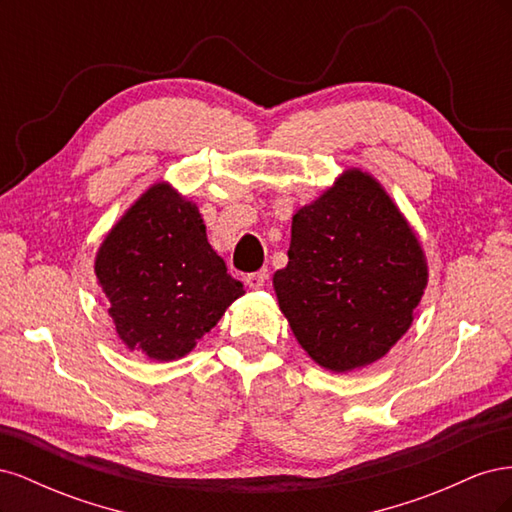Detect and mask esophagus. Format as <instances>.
<instances>
[{"instance_id":"34e87169","label":"esophagus","mask_w":512,"mask_h":512,"mask_svg":"<svg viewBox=\"0 0 512 512\" xmlns=\"http://www.w3.org/2000/svg\"><path fill=\"white\" fill-rule=\"evenodd\" d=\"M267 280H269V273H267V269L256 271V273H247V275H245V284L250 286V288H254V290H258V288L265 286V282H267Z\"/></svg>"}]
</instances>
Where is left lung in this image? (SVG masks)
<instances>
[{
	"label": "left lung",
	"mask_w": 512,
	"mask_h": 512,
	"mask_svg": "<svg viewBox=\"0 0 512 512\" xmlns=\"http://www.w3.org/2000/svg\"><path fill=\"white\" fill-rule=\"evenodd\" d=\"M427 260L404 213L361 168L292 215L288 265L273 275L301 348L335 374L376 363L414 320Z\"/></svg>",
	"instance_id": "8db88e82"
}]
</instances>
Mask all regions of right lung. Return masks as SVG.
Returning a JSON list of instances; mask_svg holds the SVG:
<instances>
[{
  "label": "right lung",
  "instance_id": "1",
  "mask_svg": "<svg viewBox=\"0 0 512 512\" xmlns=\"http://www.w3.org/2000/svg\"><path fill=\"white\" fill-rule=\"evenodd\" d=\"M94 269L121 342L160 363L192 352L245 292L209 245L198 207L166 181L121 215Z\"/></svg>",
  "mask_w": 512,
  "mask_h": 512
}]
</instances>
